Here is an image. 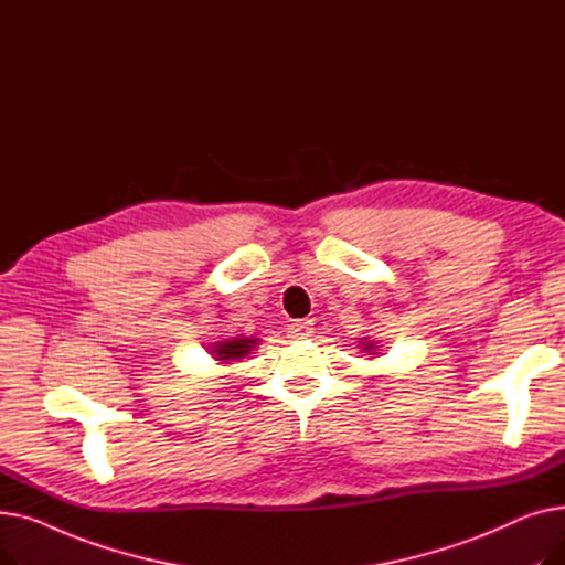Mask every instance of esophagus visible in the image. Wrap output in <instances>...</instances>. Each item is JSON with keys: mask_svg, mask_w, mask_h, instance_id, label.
<instances>
[{"mask_svg": "<svg viewBox=\"0 0 565 565\" xmlns=\"http://www.w3.org/2000/svg\"><path fill=\"white\" fill-rule=\"evenodd\" d=\"M311 330H313L311 320H295V322L290 324V337L302 341V339H309V337H311Z\"/></svg>", "mask_w": 565, "mask_h": 565, "instance_id": "obj_1", "label": "esophagus"}]
</instances>
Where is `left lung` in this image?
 Instances as JSON below:
<instances>
[{
    "label": "left lung",
    "instance_id": "8db88e82",
    "mask_svg": "<svg viewBox=\"0 0 565 565\" xmlns=\"http://www.w3.org/2000/svg\"><path fill=\"white\" fill-rule=\"evenodd\" d=\"M362 343V350L364 352H369V354H380V352H375L380 345L375 343V341H360Z\"/></svg>",
    "mask_w": 565,
    "mask_h": 565
}]
</instances>
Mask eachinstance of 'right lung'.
<instances>
[{"label": "right lung", "instance_id": "1", "mask_svg": "<svg viewBox=\"0 0 565 565\" xmlns=\"http://www.w3.org/2000/svg\"><path fill=\"white\" fill-rule=\"evenodd\" d=\"M260 343V339L256 337H233L226 341H217L211 348L213 360H217L220 364H231V362H241L245 358H249L252 350H256Z\"/></svg>", "mask_w": 565, "mask_h": 565}]
</instances>
